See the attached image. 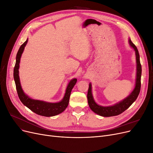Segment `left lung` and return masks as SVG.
<instances>
[{"mask_svg":"<svg viewBox=\"0 0 153 153\" xmlns=\"http://www.w3.org/2000/svg\"><path fill=\"white\" fill-rule=\"evenodd\" d=\"M129 44L130 47L133 48L135 52L136 55V62H137V73H136V80L135 85L132 92L129 94L126 98H125L122 101L115 103L112 106H103L99 105L96 103L94 100L93 96L92 93V85L89 83V89L87 92V100L88 104L92 111L98 114L100 116L103 117H111L115 116L121 114L125 110L128 109L132 103L135 101L140 93L141 87V75H142V66L140 62V55L137 48L134 45L130 39H129Z\"/></svg>","mask_w":153,"mask_h":153,"instance_id":"1","label":"left lung"}]
</instances>
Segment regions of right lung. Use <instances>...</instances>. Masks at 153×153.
Returning a JSON list of instances; mask_svg holds the SVG:
<instances>
[{"label": "right lung", "instance_id": "right-lung-1", "mask_svg": "<svg viewBox=\"0 0 153 153\" xmlns=\"http://www.w3.org/2000/svg\"><path fill=\"white\" fill-rule=\"evenodd\" d=\"M27 42H28V39L26 40L25 42H24L21 45V47H20L19 50H18L16 57V64L15 68H14L13 76L14 80H15V82L18 97H19V98L23 104L36 114L42 115V116L45 117L55 116V115H57L64 112L67 108L69 103L71 92L73 87L76 84L77 79L76 78H73L68 83L65 94H64L62 100L60 101L59 102L50 103L42 100H34L30 98V97H29L25 93L22 89L20 81L19 71H18L20 68V62L22 54L24 52V48Z\"/></svg>", "mask_w": 153, "mask_h": 153}]
</instances>
